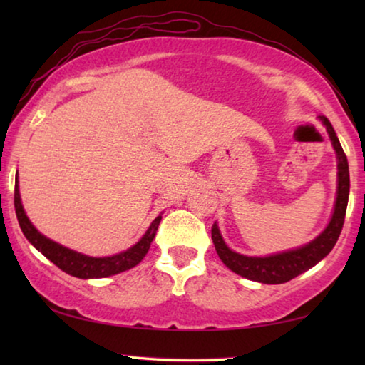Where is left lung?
<instances>
[{"instance_id": "1", "label": "left lung", "mask_w": 365, "mask_h": 365, "mask_svg": "<svg viewBox=\"0 0 365 365\" xmlns=\"http://www.w3.org/2000/svg\"><path fill=\"white\" fill-rule=\"evenodd\" d=\"M319 120L324 123L329 133L333 150L336 154V200L333 206V212L330 222L311 242L299 246V248L277 252L269 256H246L230 250L222 237L217 222L212 225V243L215 251L228 269L235 274L242 275L259 283H267V285H279V283L289 282L294 277L301 275L302 272L314 267L317 262L329 255L333 246L338 242L339 233L344 224L346 207H348L349 197V168L348 159L343 151L339 140L333 130L330 120L324 115H319Z\"/></svg>"}]
</instances>
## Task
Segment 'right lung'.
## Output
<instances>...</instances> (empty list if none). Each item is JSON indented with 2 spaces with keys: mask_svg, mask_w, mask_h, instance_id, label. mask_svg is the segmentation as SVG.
<instances>
[{
  "mask_svg": "<svg viewBox=\"0 0 365 365\" xmlns=\"http://www.w3.org/2000/svg\"><path fill=\"white\" fill-rule=\"evenodd\" d=\"M14 207L17 220H19V225L22 228V233L26 235L29 242L32 243L43 256L48 257L53 264H56L61 270H64L66 274L85 280L104 279V277L120 274V272H125L135 267V265H138L141 262V259L146 256L148 250H150L153 240L156 237L159 222L163 219V214H159L158 217L151 222V225L148 227L143 237L128 250L114 256L93 257L82 255V252L73 251L71 248H66V246L53 242V240H49L45 235L36 230L32 222L27 217L26 211H24L17 175L14 188Z\"/></svg>",
  "mask_w": 365,
  "mask_h": 365,
  "instance_id": "right-lung-1",
  "label": "right lung"
}]
</instances>
